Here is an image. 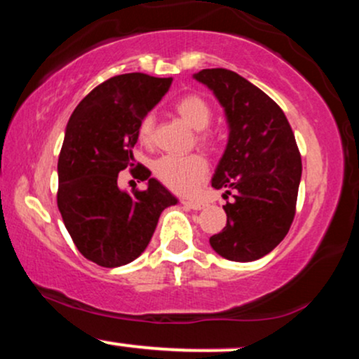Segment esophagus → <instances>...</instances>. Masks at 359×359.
<instances>
[{
	"label": "esophagus",
	"instance_id": "esophagus-1",
	"mask_svg": "<svg viewBox=\"0 0 359 359\" xmlns=\"http://www.w3.org/2000/svg\"><path fill=\"white\" fill-rule=\"evenodd\" d=\"M182 204L187 209H194V211H201L204 208V203L201 201H192V199H182Z\"/></svg>",
	"mask_w": 359,
	"mask_h": 359
}]
</instances>
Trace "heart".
Returning <instances> with one entry per match:
<instances>
[{"instance_id":"obj_1","label":"heart","mask_w":359,"mask_h":359,"mask_svg":"<svg viewBox=\"0 0 359 359\" xmlns=\"http://www.w3.org/2000/svg\"><path fill=\"white\" fill-rule=\"evenodd\" d=\"M175 113L197 131L196 140L201 147L212 150L216 147V138L208 126L211 125L212 109L209 102L199 94H184L175 101ZM155 118L154 114H145L138 125V137L143 143L154 142ZM209 170L208 160L201 154L191 155H163L154 163V174L165 187L177 194H189L205 179Z\"/></svg>"}]
</instances>
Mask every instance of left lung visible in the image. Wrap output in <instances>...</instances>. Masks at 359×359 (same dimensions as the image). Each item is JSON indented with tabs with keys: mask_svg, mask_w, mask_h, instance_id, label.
<instances>
[{
	"mask_svg": "<svg viewBox=\"0 0 359 359\" xmlns=\"http://www.w3.org/2000/svg\"><path fill=\"white\" fill-rule=\"evenodd\" d=\"M194 77L216 94L229 125L212 187L234 201L222 205L228 222L209 243L222 258L253 262L269 255L294 221L302 175L294 131L277 102L240 74L203 69Z\"/></svg>",
	"mask_w": 359,
	"mask_h": 359,
	"instance_id": "obj_1",
	"label": "left lung"
}]
</instances>
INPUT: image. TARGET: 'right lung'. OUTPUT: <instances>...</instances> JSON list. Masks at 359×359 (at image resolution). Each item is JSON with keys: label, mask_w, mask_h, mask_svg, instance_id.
I'll return each mask as SVG.
<instances>
[{"label": "right lung", "mask_w": 359, "mask_h": 359, "mask_svg": "<svg viewBox=\"0 0 359 359\" xmlns=\"http://www.w3.org/2000/svg\"><path fill=\"white\" fill-rule=\"evenodd\" d=\"M172 79L131 72L94 88L74 109L59 155L57 205L82 257L106 269L145 251L160 214L177 199L138 167L145 191H119L118 174L133 167L142 118L165 96Z\"/></svg>", "instance_id": "1"}]
</instances>
